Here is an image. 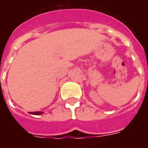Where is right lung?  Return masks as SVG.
Returning <instances> with one entry per match:
<instances>
[{"label": "right lung", "instance_id": "obj_1", "mask_svg": "<svg viewBox=\"0 0 148 148\" xmlns=\"http://www.w3.org/2000/svg\"><path fill=\"white\" fill-rule=\"evenodd\" d=\"M30 113L31 114H33V115H40V114H42V112H31Z\"/></svg>", "mask_w": 148, "mask_h": 148}]
</instances>
